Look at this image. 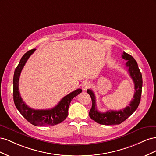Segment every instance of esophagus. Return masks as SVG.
I'll return each instance as SVG.
<instances>
[{
    "label": "esophagus",
    "mask_w": 156,
    "mask_h": 156,
    "mask_svg": "<svg viewBox=\"0 0 156 156\" xmlns=\"http://www.w3.org/2000/svg\"><path fill=\"white\" fill-rule=\"evenodd\" d=\"M90 84L89 82H84L82 85V90L83 91H86L87 89L90 88Z\"/></svg>",
    "instance_id": "esophagus-1"
}]
</instances>
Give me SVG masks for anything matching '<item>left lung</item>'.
<instances>
[{"instance_id":"1","label":"left lung","mask_w":156,"mask_h":156,"mask_svg":"<svg viewBox=\"0 0 156 156\" xmlns=\"http://www.w3.org/2000/svg\"><path fill=\"white\" fill-rule=\"evenodd\" d=\"M122 58L127 60L126 66L129 73L130 77L135 84V92L130 103L124 109L120 111H108L105 112H101L97 109L96 97L91 90L88 89L87 93L91 97L92 106L89 112V116L98 124L102 125H117L125 121L137 108L140 101L141 92L143 87L142 74L139 69L137 62L133 56L124 52L122 55Z\"/></svg>"}]
</instances>
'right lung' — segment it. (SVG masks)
I'll use <instances>...</instances> for the list:
<instances>
[{"label": "right lung", "mask_w": 156, "mask_h": 156, "mask_svg": "<svg viewBox=\"0 0 156 156\" xmlns=\"http://www.w3.org/2000/svg\"><path fill=\"white\" fill-rule=\"evenodd\" d=\"M36 51L31 49L22 56L20 63L15 69L13 79V101L16 108L22 116L34 126H54L64 121L68 115V108L72 99L82 92L81 88L69 93L64 96L55 107L51 109L39 110L33 109L26 105L23 101L19 92V79L21 71L30 55Z\"/></svg>", "instance_id": "right-lung-1"}]
</instances>
